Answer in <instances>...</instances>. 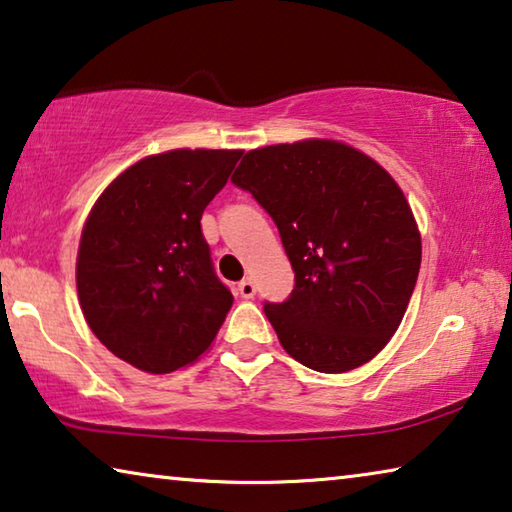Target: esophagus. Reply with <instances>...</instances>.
Segmentation results:
<instances>
[{
    "label": "esophagus",
    "mask_w": 512,
    "mask_h": 512,
    "mask_svg": "<svg viewBox=\"0 0 512 512\" xmlns=\"http://www.w3.org/2000/svg\"><path fill=\"white\" fill-rule=\"evenodd\" d=\"M239 294H241V298H253L255 294H257V287H255V282L250 280V278H246V280H241L239 282Z\"/></svg>",
    "instance_id": "esophagus-1"
}]
</instances>
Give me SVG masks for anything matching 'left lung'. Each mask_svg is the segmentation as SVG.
<instances>
[{"label":"left lung","instance_id":"obj_1","mask_svg":"<svg viewBox=\"0 0 512 512\" xmlns=\"http://www.w3.org/2000/svg\"><path fill=\"white\" fill-rule=\"evenodd\" d=\"M232 182L278 225L296 273L264 303L291 358L344 373L383 351L408 310L421 237L399 184L351 145L314 139L246 152Z\"/></svg>","mask_w":512,"mask_h":512}]
</instances>
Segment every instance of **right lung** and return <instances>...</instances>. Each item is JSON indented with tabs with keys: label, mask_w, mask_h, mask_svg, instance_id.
<instances>
[{
	"label": "right lung",
	"mask_w": 512,
	"mask_h": 512,
	"mask_svg": "<svg viewBox=\"0 0 512 512\" xmlns=\"http://www.w3.org/2000/svg\"><path fill=\"white\" fill-rule=\"evenodd\" d=\"M241 150H170L129 166L88 214L77 294L93 335L132 367L170 373L212 346L232 307L200 218Z\"/></svg>",
	"instance_id": "1"
}]
</instances>
